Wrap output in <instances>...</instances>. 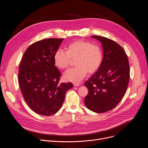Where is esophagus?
<instances>
[{
    "mask_svg": "<svg viewBox=\"0 0 148 148\" xmlns=\"http://www.w3.org/2000/svg\"><path fill=\"white\" fill-rule=\"evenodd\" d=\"M73 85H74V87H78V86H80L79 83H74Z\"/></svg>",
    "mask_w": 148,
    "mask_h": 148,
    "instance_id": "esophagus-1",
    "label": "esophagus"
}]
</instances>
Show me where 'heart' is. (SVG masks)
Here are the masks:
<instances>
[{"mask_svg":"<svg viewBox=\"0 0 148 148\" xmlns=\"http://www.w3.org/2000/svg\"><path fill=\"white\" fill-rule=\"evenodd\" d=\"M67 51L57 50L54 56L55 66L61 70L68 68L72 60L75 61V67L67 70L64 78L74 83L79 82L87 72L93 74L101 65L102 52L101 48L90 42L84 40L75 41L66 47Z\"/></svg>","mask_w":148,"mask_h":148,"instance_id":"heart-1","label":"heart"}]
</instances>
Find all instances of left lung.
Returning a JSON list of instances; mask_svg holds the SVG:
<instances>
[{
  "mask_svg": "<svg viewBox=\"0 0 148 148\" xmlns=\"http://www.w3.org/2000/svg\"><path fill=\"white\" fill-rule=\"evenodd\" d=\"M91 37L102 44L103 58L97 72L85 83L88 94L86 106L96 113L114 108L123 97L130 80L128 59L123 48L114 41L99 36Z\"/></svg>",
  "mask_w": 148,
  "mask_h": 148,
  "instance_id": "left-lung-1",
  "label": "left lung"
}]
</instances>
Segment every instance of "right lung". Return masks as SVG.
Instances as JSON below:
<instances>
[{"label":"right lung","instance_id":"add662e5","mask_svg":"<svg viewBox=\"0 0 148 148\" xmlns=\"http://www.w3.org/2000/svg\"><path fill=\"white\" fill-rule=\"evenodd\" d=\"M63 38H47L35 42L26 50L19 66L18 83L30 108L43 116L57 112L71 82L59 84L61 74L54 61V56Z\"/></svg>","mask_w":148,"mask_h":148}]
</instances>
